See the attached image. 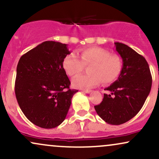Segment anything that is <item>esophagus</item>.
Segmentation results:
<instances>
[{"instance_id":"esophagus-1","label":"esophagus","mask_w":159,"mask_h":159,"mask_svg":"<svg viewBox=\"0 0 159 159\" xmlns=\"http://www.w3.org/2000/svg\"><path fill=\"white\" fill-rule=\"evenodd\" d=\"M84 93H90L92 92V90H82Z\"/></svg>"}]
</instances>
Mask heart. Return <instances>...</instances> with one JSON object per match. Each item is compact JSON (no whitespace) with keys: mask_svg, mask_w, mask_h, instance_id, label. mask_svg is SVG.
<instances>
[{"mask_svg":"<svg viewBox=\"0 0 159 159\" xmlns=\"http://www.w3.org/2000/svg\"><path fill=\"white\" fill-rule=\"evenodd\" d=\"M78 55L79 59L74 54H67L63 61V68L70 77L81 73L84 66H89L88 75L78 76L72 81V84L77 88H90L101 81L112 83L121 73L123 63L120 57L105 49L98 47L82 48Z\"/></svg>","mask_w":159,"mask_h":159,"instance_id":"obj_1","label":"heart"}]
</instances>
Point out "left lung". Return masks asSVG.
I'll return each instance as SVG.
<instances>
[{
  "instance_id": "8db88e82",
  "label": "left lung",
  "mask_w": 159,
  "mask_h": 159,
  "mask_svg": "<svg viewBox=\"0 0 159 159\" xmlns=\"http://www.w3.org/2000/svg\"><path fill=\"white\" fill-rule=\"evenodd\" d=\"M123 60L118 79L105 90L102 102L94 106L100 117L107 123L120 125L134 117L143 107L152 87V76L147 61L128 45L114 43Z\"/></svg>"
}]
</instances>
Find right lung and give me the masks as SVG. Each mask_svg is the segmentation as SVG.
<instances>
[{
	"mask_svg": "<svg viewBox=\"0 0 159 159\" xmlns=\"http://www.w3.org/2000/svg\"><path fill=\"white\" fill-rule=\"evenodd\" d=\"M70 53L66 44L45 41L20 58L16 96L25 116L37 126L61 125L78 91L69 89L70 81L63 68V58Z\"/></svg>",
	"mask_w": 159,
	"mask_h": 159,
	"instance_id": "1",
	"label": "right lung"
}]
</instances>
